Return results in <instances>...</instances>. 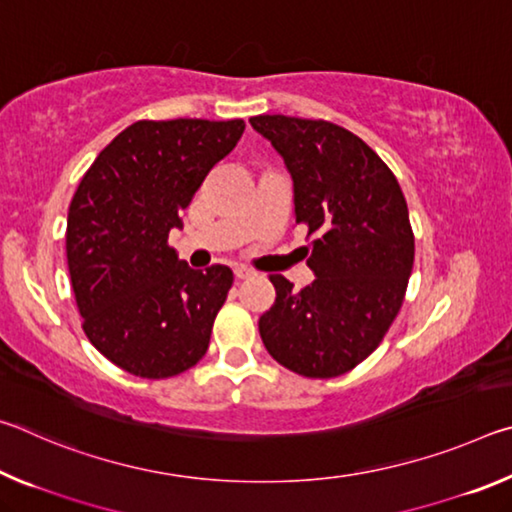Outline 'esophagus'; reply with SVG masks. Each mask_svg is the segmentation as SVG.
Segmentation results:
<instances>
[{
    "label": "esophagus",
    "mask_w": 512,
    "mask_h": 512,
    "mask_svg": "<svg viewBox=\"0 0 512 512\" xmlns=\"http://www.w3.org/2000/svg\"><path fill=\"white\" fill-rule=\"evenodd\" d=\"M250 275H253V271H250V268L235 266V277H237V280H248Z\"/></svg>",
    "instance_id": "34e87169"
}]
</instances>
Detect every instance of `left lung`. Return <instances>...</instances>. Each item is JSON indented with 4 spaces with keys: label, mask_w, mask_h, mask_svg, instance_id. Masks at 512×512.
<instances>
[{
    "label": "left lung",
    "mask_w": 512,
    "mask_h": 512,
    "mask_svg": "<svg viewBox=\"0 0 512 512\" xmlns=\"http://www.w3.org/2000/svg\"><path fill=\"white\" fill-rule=\"evenodd\" d=\"M293 178L296 223L316 280L293 291L271 275L273 307L259 318L271 357L296 375L332 379L377 350L400 311L415 239L395 173L348 128L325 119L259 115Z\"/></svg>",
    "instance_id": "left-lung-1"
}]
</instances>
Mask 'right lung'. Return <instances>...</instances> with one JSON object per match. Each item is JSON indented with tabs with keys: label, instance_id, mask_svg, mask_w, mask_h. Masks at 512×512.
Returning a JSON list of instances; mask_svg holds the SVG:
<instances>
[{
	"label": "right lung",
	"instance_id": "add662e5",
	"mask_svg": "<svg viewBox=\"0 0 512 512\" xmlns=\"http://www.w3.org/2000/svg\"><path fill=\"white\" fill-rule=\"evenodd\" d=\"M244 119H142L85 171L67 212V268L83 332L103 357L144 379H169L205 357L232 271H194L169 246L180 212Z\"/></svg>",
	"mask_w": 512,
	"mask_h": 512
}]
</instances>
